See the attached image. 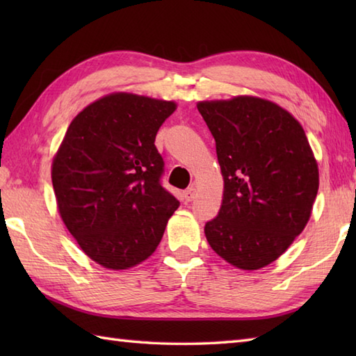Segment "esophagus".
I'll return each mask as SVG.
<instances>
[{
    "label": "esophagus",
    "instance_id": "esophagus-1",
    "mask_svg": "<svg viewBox=\"0 0 356 356\" xmlns=\"http://www.w3.org/2000/svg\"><path fill=\"white\" fill-rule=\"evenodd\" d=\"M184 197H185V200L186 202H191V200H194V197H195V186H188L186 190H185V193H184Z\"/></svg>",
    "mask_w": 356,
    "mask_h": 356
}]
</instances>
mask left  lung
<instances>
[{"mask_svg":"<svg viewBox=\"0 0 356 356\" xmlns=\"http://www.w3.org/2000/svg\"><path fill=\"white\" fill-rule=\"evenodd\" d=\"M216 140L225 191L205 225L209 246L252 270L277 260L305 229L318 193V166L291 113L252 96L199 102Z\"/></svg>","mask_w":356,"mask_h":356,"instance_id":"left-lung-1","label":"left lung"}]
</instances>
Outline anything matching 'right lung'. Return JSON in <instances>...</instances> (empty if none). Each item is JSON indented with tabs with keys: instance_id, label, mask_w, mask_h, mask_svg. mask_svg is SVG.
<instances>
[{
	"instance_id": "add662e5",
	"label": "right lung",
	"mask_w": 356,
	"mask_h": 356,
	"mask_svg": "<svg viewBox=\"0 0 356 356\" xmlns=\"http://www.w3.org/2000/svg\"><path fill=\"white\" fill-rule=\"evenodd\" d=\"M176 104L113 93L72 120L53 159L63 220L90 259L108 269L136 266L156 251L179 200L162 186L154 140Z\"/></svg>"
}]
</instances>
